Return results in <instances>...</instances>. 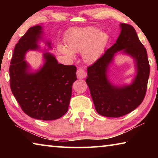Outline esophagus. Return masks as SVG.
<instances>
[{
    "mask_svg": "<svg viewBox=\"0 0 158 158\" xmlns=\"http://www.w3.org/2000/svg\"><path fill=\"white\" fill-rule=\"evenodd\" d=\"M86 76V73H85L84 69L82 68H78L77 71V77L78 79H84Z\"/></svg>",
    "mask_w": 158,
    "mask_h": 158,
    "instance_id": "1",
    "label": "esophagus"
}]
</instances>
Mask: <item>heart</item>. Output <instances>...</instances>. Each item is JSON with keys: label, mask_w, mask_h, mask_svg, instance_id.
Returning <instances> with one entry per match:
<instances>
[{"label": "heart", "mask_w": 158, "mask_h": 158, "mask_svg": "<svg viewBox=\"0 0 158 158\" xmlns=\"http://www.w3.org/2000/svg\"><path fill=\"white\" fill-rule=\"evenodd\" d=\"M107 35L93 27L74 28L65 38L66 47L59 44L58 49L64 55L73 56V53L82 52V58L86 63L95 62L102 54L107 42Z\"/></svg>", "instance_id": "obj_1"}]
</instances>
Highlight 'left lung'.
Segmentation results:
<instances>
[{"mask_svg":"<svg viewBox=\"0 0 158 158\" xmlns=\"http://www.w3.org/2000/svg\"><path fill=\"white\" fill-rule=\"evenodd\" d=\"M120 27L121 31L116 43L87 68L85 81L95 109L106 117H121L135 110L145 97L150 74L146 49L135 28L123 23ZM121 50L135 59L137 75L131 85L116 87L108 81L106 73L114 53Z\"/></svg>","mask_w":158,"mask_h":158,"instance_id":"obj_1","label":"left lung"}]
</instances>
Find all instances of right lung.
Returning a JSON list of instances; mask_svg holds the SVG:
<instances>
[{"instance_id":"right-lung-1","label":"right lung","mask_w":158,"mask_h":158,"mask_svg":"<svg viewBox=\"0 0 158 158\" xmlns=\"http://www.w3.org/2000/svg\"><path fill=\"white\" fill-rule=\"evenodd\" d=\"M42 30L40 26L30 28L15 45L9 69L10 84L26 114L42 121H53L68 111L77 68L58 63L54 56L45 52L44 65L30 73L25 54L28 50L39 49L37 42ZM47 44L51 48L50 42Z\"/></svg>"}]
</instances>
